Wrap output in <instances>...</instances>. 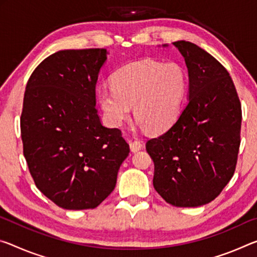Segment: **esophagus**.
I'll use <instances>...</instances> for the list:
<instances>
[{
  "mask_svg": "<svg viewBox=\"0 0 257 257\" xmlns=\"http://www.w3.org/2000/svg\"><path fill=\"white\" fill-rule=\"evenodd\" d=\"M142 148H143V144H142V142H140V141H130V150H132L133 152H137V151H140Z\"/></svg>",
  "mask_w": 257,
  "mask_h": 257,
  "instance_id": "obj_1",
  "label": "esophagus"
}]
</instances>
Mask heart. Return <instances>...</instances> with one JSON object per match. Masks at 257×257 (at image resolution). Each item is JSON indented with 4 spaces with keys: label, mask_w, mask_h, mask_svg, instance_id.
Instances as JSON below:
<instances>
[{
    "label": "heart",
    "mask_w": 257,
    "mask_h": 257,
    "mask_svg": "<svg viewBox=\"0 0 257 257\" xmlns=\"http://www.w3.org/2000/svg\"><path fill=\"white\" fill-rule=\"evenodd\" d=\"M186 87L187 77L180 65L146 59L114 73L112 85L98 90V103L112 127L122 125L134 106L138 123L161 132L180 114Z\"/></svg>",
    "instance_id": "b5f03b06"
}]
</instances>
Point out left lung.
Segmentation results:
<instances>
[{
    "label": "left lung",
    "mask_w": 257,
    "mask_h": 257,
    "mask_svg": "<svg viewBox=\"0 0 257 257\" xmlns=\"http://www.w3.org/2000/svg\"><path fill=\"white\" fill-rule=\"evenodd\" d=\"M189 71V101L176 122L148 141L153 186L175 207H198L218 197L233 176L241 104L226 68L194 43L174 42Z\"/></svg>",
    "instance_id": "1"
}]
</instances>
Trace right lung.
I'll return each mask as SVG.
<instances>
[{"label": "right lung", "mask_w": 257, "mask_h": 257, "mask_svg": "<svg viewBox=\"0 0 257 257\" xmlns=\"http://www.w3.org/2000/svg\"><path fill=\"white\" fill-rule=\"evenodd\" d=\"M106 49L62 50L47 57L27 81L20 133L38 189L64 209H91L116 184L129 144L104 127L96 82Z\"/></svg>", "instance_id": "1"}]
</instances>
